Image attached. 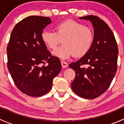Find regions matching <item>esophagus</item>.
<instances>
[{
	"label": "esophagus",
	"mask_w": 124,
	"mask_h": 124,
	"mask_svg": "<svg viewBox=\"0 0 124 124\" xmlns=\"http://www.w3.org/2000/svg\"><path fill=\"white\" fill-rule=\"evenodd\" d=\"M61 64H62V67L63 68H67L68 67V63L67 62H64V61H61Z\"/></svg>",
	"instance_id": "1"
}]
</instances>
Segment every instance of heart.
Returning a JSON list of instances; mask_svg holds the SVG:
<instances>
[{
  "mask_svg": "<svg viewBox=\"0 0 124 124\" xmlns=\"http://www.w3.org/2000/svg\"><path fill=\"white\" fill-rule=\"evenodd\" d=\"M54 31H42L41 39L50 49H54L62 41L63 44L53 52V55L61 59H67L74 54L82 57L91 48L93 33L83 23L67 20L55 24Z\"/></svg>",
  "mask_w": 124,
  "mask_h": 124,
  "instance_id": "obj_1",
  "label": "heart"
}]
</instances>
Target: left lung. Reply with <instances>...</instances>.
<instances>
[{
  "label": "left lung",
  "instance_id": "1",
  "mask_svg": "<svg viewBox=\"0 0 124 124\" xmlns=\"http://www.w3.org/2000/svg\"><path fill=\"white\" fill-rule=\"evenodd\" d=\"M79 18L92 23L94 37L88 53L69 65L76 73L71 87L79 97L94 99L107 91L115 76L118 47L111 29L99 17L88 16ZM85 64L88 68L83 67Z\"/></svg>",
  "mask_w": 124,
  "mask_h": 124
}]
</instances>
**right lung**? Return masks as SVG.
Masks as SVG:
<instances>
[{
  "label": "right lung",
  "mask_w": 124,
  "mask_h": 124,
  "mask_svg": "<svg viewBox=\"0 0 124 124\" xmlns=\"http://www.w3.org/2000/svg\"><path fill=\"white\" fill-rule=\"evenodd\" d=\"M49 17L32 16L18 22L7 46V67L17 88L31 97L50 91L53 78L61 71L59 59L52 56L41 39Z\"/></svg>",
  "instance_id": "add662e5"
}]
</instances>
